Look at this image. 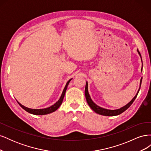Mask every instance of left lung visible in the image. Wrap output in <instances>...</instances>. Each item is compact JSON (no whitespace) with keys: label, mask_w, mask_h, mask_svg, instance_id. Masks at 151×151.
Masks as SVG:
<instances>
[{"label":"left lung","mask_w":151,"mask_h":151,"mask_svg":"<svg viewBox=\"0 0 151 151\" xmlns=\"http://www.w3.org/2000/svg\"><path fill=\"white\" fill-rule=\"evenodd\" d=\"M137 52H138V53L139 54V55H140V57L141 58V61H142V60L141 55H140V52H139L138 50H137ZM142 67H143V63H142V68H141V71L142 72ZM142 77L141 79H140V81L139 89V90L137 91V93L136 95L134 96V98L132 99L129 103L127 104L125 106L120 108V109H105V108L100 107V106H98L96 104H95L93 101L92 99L91 98V96H90V95H89V92H88V82H86V88H85V96H86V98L87 103H88V104H89V106H90V108L92 109L94 112L99 114V115H103V116H116V115H120V114L122 113L123 112H124L126 110V109H127L128 108H129L131 106V104L133 103V102L134 101V100L135 99L137 96V94H138V93L139 92V90H140V86H141V83H142Z\"/></svg>","instance_id":"1"}]
</instances>
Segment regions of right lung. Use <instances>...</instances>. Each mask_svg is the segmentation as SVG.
Instances as JSON below:
<instances>
[{
    "label": "right lung",
    "mask_w": 151,
    "mask_h": 151,
    "mask_svg": "<svg viewBox=\"0 0 151 151\" xmlns=\"http://www.w3.org/2000/svg\"><path fill=\"white\" fill-rule=\"evenodd\" d=\"M72 79H70V80L68 81V82H67L65 86L64 89H63V92L62 93V95H61L60 99H59L58 101L55 103L54 104L52 105L51 106H50L48 108H43V109H31V108H27V107L23 106V105L21 104L20 103H19L18 101H17V103H18V104L20 105L21 107L22 108H23L25 111H26L27 112H28V113H29L31 114H33V115H47V114L53 113L55 111H56L57 109L59 107H60L61 104L62 103L63 99V98H64V96H65V92H66V90H67V87H68V84H69L70 81Z\"/></svg>",
    "instance_id": "1"
}]
</instances>
